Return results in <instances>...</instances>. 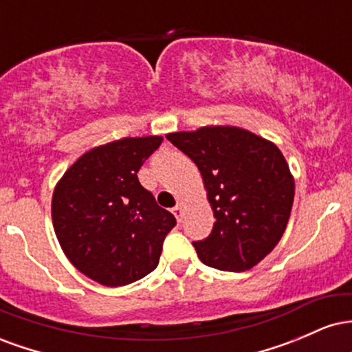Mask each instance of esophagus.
<instances>
[{
	"label": "esophagus",
	"mask_w": 352,
	"mask_h": 352,
	"mask_svg": "<svg viewBox=\"0 0 352 352\" xmlns=\"http://www.w3.org/2000/svg\"><path fill=\"white\" fill-rule=\"evenodd\" d=\"M172 212H173V215H175L177 220L182 221V215H184V207H182V205H177V207L172 208Z\"/></svg>",
	"instance_id": "esophagus-1"
}]
</instances>
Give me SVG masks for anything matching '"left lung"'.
<instances>
[{"label":"left lung","instance_id":"8db88e82","mask_svg":"<svg viewBox=\"0 0 352 352\" xmlns=\"http://www.w3.org/2000/svg\"><path fill=\"white\" fill-rule=\"evenodd\" d=\"M167 139L195 162L212 205V233L193 241L201 263L246 272L281 240L292 215L294 180L280 148L240 127L215 125Z\"/></svg>","mask_w":352,"mask_h":352}]
</instances>
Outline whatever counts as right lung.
I'll return each instance as SVG.
<instances>
[{"instance_id": "right-lung-1", "label": "right lung", "mask_w": 352, "mask_h": 352, "mask_svg": "<svg viewBox=\"0 0 352 352\" xmlns=\"http://www.w3.org/2000/svg\"><path fill=\"white\" fill-rule=\"evenodd\" d=\"M162 137H125L92 148L67 168L52 193V225L64 254L104 286H124L159 265L175 217L137 179Z\"/></svg>"}]
</instances>
